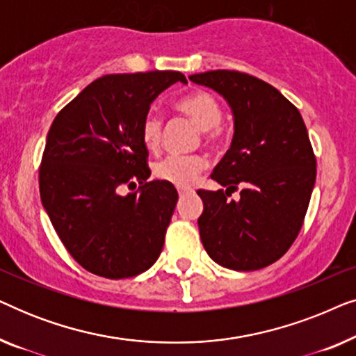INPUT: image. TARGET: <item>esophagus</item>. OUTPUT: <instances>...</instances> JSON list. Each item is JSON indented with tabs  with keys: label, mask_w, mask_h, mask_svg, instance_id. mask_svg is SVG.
<instances>
[{
	"label": "esophagus",
	"mask_w": 356,
	"mask_h": 356,
	"mask_svg": "<svg viewBox=\"0 0 356 356\" xmlns=\"http://www.w3.org/2000/svg\"><path fill=\"white\" fill-rule=\"evenodd\" d=\"M188 193H191V189H186V188H178V194H179V197L186 196Z\"/></svg>",
	"instance_id": "obj_1"
}]
</instances>
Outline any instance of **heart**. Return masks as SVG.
Returning a JSON list of instances; mask_svg holds the SVG:
<instances>
[{"label": "heart", "instance_id": "1", "mask_svg": "<svg viewBox=\"0 0 356 356\" xmlns=\"http://www.w3.org/2000/svg\"><path fill=\"white\" fill-rule=\"evenodd\" d=\"M179 113L188 116L201 129L202 139L211 145H218L225 139V129L220 123L222 105L211 92L197 90L175 105ZM163 136V118L155 111H149L140 123V139L149 150H157ZM206 168L202 155H168L155 163L154 175L162 181L177 188H189Z\"/></svg>", "mask_w": 356, "mask_h": 356}]
</instances>
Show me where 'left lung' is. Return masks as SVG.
Returning a JSON list of instances; mask_svg holds the SVG:
<instances>
[{"mask_svg": "<svg viewBox=\"0 0 356 356\" xmlns=\"http://www.w3.org/2000/svg\"><path fill=\"white\" fill-rule=\"evenodd\" d=\"M189 79L225 97L235 116L230 149L211 175L227 191H197L201 241L223 267L262 269L290 250L308 211L316 155L305 121L274 86L246 72L217 70ZM240 187L241 201L233 202Z\"/></svg>", "mask_w": 356, "mask_h": 356, "instance_id": "left-lung-1", "label": "left lung"}]
</instances>
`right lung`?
<instances>
[{"label":"right lung","mask_w":356,"mask_h":356,"mask_svg":"<svg viewBox=\"0 0 356 356\" xmlns=\"http://www.w3.org/2000/svg\"><path fill=\"white\" fill-rule=\"evenodd\" d=\"M178 71L106 74L61 108L38 170L43 207L77 264L105 279H128L159 259L178 193L149 181L140 123ZM124 187L138 189L122 194Z\"/></svg>","instance_id":"right-lung-1"}]
</instances>
